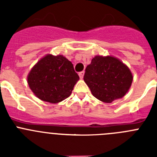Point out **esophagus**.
<instances>
[{"mask_svg":"<svg viewBox=\"0 0 157 157\" xmlns=\"http://www.w3.org/2000/svg\"><path fill=\"white\" fill-rule=\"evenodd\" d=\"M84 73H85L84 71H81V72H79V73H78V75H79L80 78H83V76H84Z\"/></svg>","mask_w":157,"mask_h":157,"instance_id":"obj_1","label":"esophagus"}]
</instances>
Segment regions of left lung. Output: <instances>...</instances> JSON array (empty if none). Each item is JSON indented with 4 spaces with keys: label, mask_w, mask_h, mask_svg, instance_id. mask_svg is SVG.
Wrapping results in <instances>:
<instances>
[{
    "label": "left lung",
    "mask_w": 157,
    "mask_h": 157,
    "mask_svg": "<svg viewBox=\"0 0 157 157\" xmlns=\"http://www.w3.org/2000/svg\"><path fill=\"white\" fill-rule=\"evenodd\" d=\"M83 79L97 99L112 103L125 96L133 75L128 67L117 58L96 56L86 67Z\"/></svg>",
    "instance_id": "1"
}]
</instances>
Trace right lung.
Wrapping results in <instances>:
<instances>
[{
	"label": "right lung",
	"mask_w": 157,
	"mask_h": 157,
	"mask_svg": "<svg viewBox=\"0 0 157 157\" xmlns=\"http://www.w3.org/2000/svg\"><path fill=\"white\" fill-rule=\"evenodd\" d=\"M78 79L71 62L62 55L51 54L41 58L27 76V82L34 95L52 104L68 98Z\"/></svg>",
	"instance_id": "1"
}]
</instances>
